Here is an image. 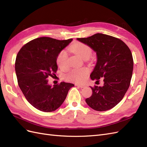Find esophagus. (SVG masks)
<instances>
[{
    "instance_id": "1",
    "label": "esophagus",
    "mask_w": 147,
    "mask_h": 147,
    "mask_svg": "<svg viewBox=\"0 0 147 147\" xmlns=\"http://www.w3.org/2000/svg\"><path fill=\"white\" fill-rule=\"evenodd\" d=\"M76 86H78V87H79V88H83L86 86V85H84V84H76Z\"/></svg>"
}]
</instances>
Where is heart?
I'll list each match as a JSON object with an SVG mask.
<instances>
[{
  "label": "heart",
  "mask_w": 147,
  "mask_h": 147,
  "mask_svg": "<svg viewBox=\"0 0 147 147\" xmlns=\"http://www.w3.org/2000/svg\"><path fill=\"white\" fill-rule=\"evenodd\" d=\"M69 50L77 55L82 59L89 58L92 55V49L88 45L81 42H76L69 47ZM56 63L59 67L61 69L65 68L67 66V54L65 51H61L56 58ZM89 73L87 68L76 69L67 75V80L74 82H82Z\"/></svg>",
  "instance_id": "b5f03b06"
}]
</instances>
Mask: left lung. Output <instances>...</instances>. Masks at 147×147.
<instances>
[{
    "instance_id": "1",
    "label": "left lung",
    "mask_w": 147,
    "mask_h": 147,
    "mask_svg": "<svg viewBox=\"0 0 147 147\" xmlns=\"http://www.w3.org/2000/svg\"><path fill=\"white\" fill-rule=\"evenodd\" d=\"M77 40L96 53L91 80L104 81L103 86L91 87L92 94L86 102L95 111L109 110L121 101L129 88L134 68L131 51L122 40L102 33Z\"/></svg>"
}]
</instances>
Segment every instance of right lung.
I'll use <instances>...</instances> for the list:
<instances>
[{
	"label": "right lung",
	"instance_id": "add662e5",
	"mask_svg": "<svg viewBox=\"0 0 147 147\" xmlns=\"http://www.w3.org/2000/svg\"><path fill=\"white\" fill-rule=\"evenodd\" d=\"M72 40L38 38L25 44L18 53L15 69L18 86L28 102L38 110L55 111L61 106L69 90L74 86L61 82L51 86L48 80L58 69L56 58L59 53Z\"/></svg>",
	"mask_w": 147,
	"mask_h": 147
}]
</instances>
